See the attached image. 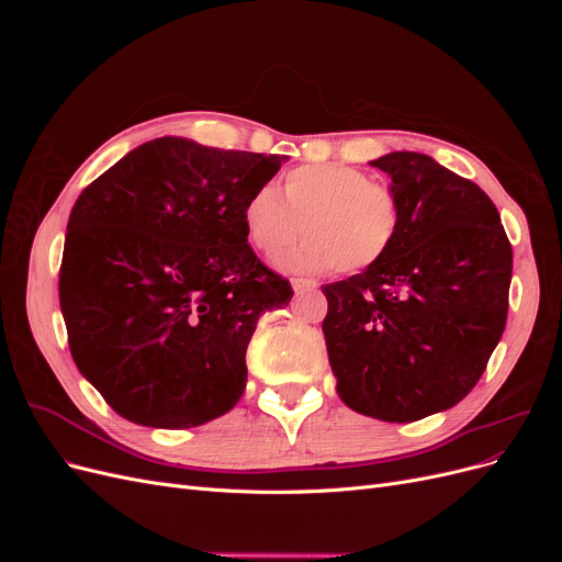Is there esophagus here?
<instances>
[{
    "mask_svg": "<svg viewBox=\"0 0 562 562\" xmlns=\"http://www.w3.org/2000/svg\"><path fill=\"white\" fill-rule=\"evenodd\" d=\"M291 285H293L295 293H304V291H314L318 283L312 281V279H291Z\"/></svg>",
    "mask_w": 562,
    "mask_h": 562,
    "instance_id": "obj_1",
    "label": "esophagus"
}]
</instances>
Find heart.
<instances>
[{"mask_svg": "<svg viewBox=\"0 0 562 562\" xmlns=\"http://www.w3.org/2000/svg\"><path fill=\"white\" fill-rule=\"evenodd\" d=\"M244 232L267 258L288 271L361 274L380 265L401 232V201L384 182L345 164H304L281 178L279 192L258 187L244 203Z\"/></svg>", "mask_w": 562, "mask_h": 562, "instance_id": "heart-1", "label": "heart"}]
</instances>
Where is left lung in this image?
Masks as SVG:
<instances>
[{
  "label": "left lung",
  "mask_w": 562,
  "mask_h": 562,
  "mask_svg": "<svg viewBox=\"0 0 562 562\" xmlns=\"http://www.w3.org/2000/svg\"><path fill=\"white\" fill-rule=\"evenodd\" d=\"M370 164L391 178L401 232L380 265L323 285V335L351 411L415 422L481 380L506 326L514 250L475 182L419 151Z\"/></svg>",
  "instance_id": "1"
}]
</instances>
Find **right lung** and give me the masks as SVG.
<instances>
[{
    "mask_svg": "<svg viewBox=\"0 0 562 562\" xmlns=\"http://www.w3.org/2000/svg\"><path fill=\"white\" fill-rule=\"evenodd\" d=\"M281 161L166 135L79 194L60 312L79 372L116 415L190 429L241 398L258 318L293 297L248 246L241 217Z\"/></svg>",
    "mask_w": 562,
    "mask_h": 562,
    "instance_id": "1",
    "label": "right lung"
}]
</instances>
